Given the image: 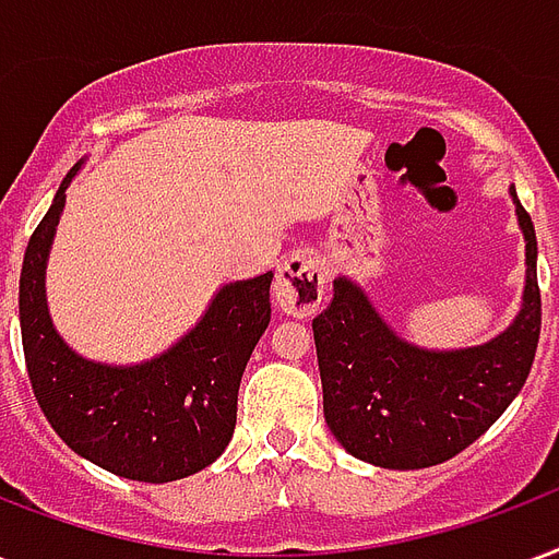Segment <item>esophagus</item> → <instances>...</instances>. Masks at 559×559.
<instances>
[{
  "label": "esophagus",
  "mask_w": 559,
  "mask_h": 559,
  "mask_svg": "<svg viewBox=\"0 0 559 559\" xmlns=\"http://www.w3.org/2000/svg\"><path fill=\"white\" fill-rule=\"evenodd\" d=\"M325 261L313 251L293 254L278 266L275 275V301L289 317L308 319L317 313L322 298H325Z\"/></svg>",
  "instance_id": "obj_1"
}]
</instances>
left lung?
<instances>
[{"label": "left lung", "mask_w": 559, "mask_h": 559, "mask_svg": "<svg viewBox=\"0 0 559 559\" xmlns=\"http://www.w3.org/2000/svg\"><path fill=\"white\" fill-rule=\"evenodd\" d=\"M525 234V296L507 331L484 346L431 352L402 340L355 281L336 278L334 298L313 319L322 407L336 442L381 468L445 463L487 431L525 386L534 366L543 301L536 284V234Z\"/></svg>", "instance_id": "obj_1"}]
</instances>
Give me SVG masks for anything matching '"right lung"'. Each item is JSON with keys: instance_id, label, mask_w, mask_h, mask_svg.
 <instances>
[{"instance_id": "add662e5", "label": "right lung", "mask_w": 559, "mask_h": 559, "mask_svg": "<svg viewBox=\"0 0 559 559\" xmlns=\"http://www.w3.org/2000/svg\"><path fill=\"white\" fill-rule=\"evenodd\" d=\"M79 166L61 181L23 258L20 328L34 399L75 454L119 478H187L231 442L240 378L272 317V272L225 284L199 325L155 360L108 366L75 355L49 319L46 261Z\"/></svg>"}]
</instances>
